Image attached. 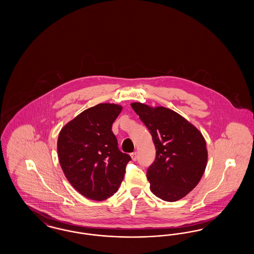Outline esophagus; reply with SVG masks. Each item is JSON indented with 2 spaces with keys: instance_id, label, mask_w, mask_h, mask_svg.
<instances>
[{
  "instance_id": "34e87169",
  "label": "esophagus",
  "mask_w": 254,
  "mask_h": 254,
  "mask_svg": "<svg viewBox=\"0 0 254 254\" xmlns=\"http://www.w3.org/2000/svg\"><path fill=\"white\" fill-rule=\"evenodd\" d=\"M130 156L132 158L133 161H136V160H137V153H136V152H132V153L130 154Z\"/></svg>"
}]
</instances>
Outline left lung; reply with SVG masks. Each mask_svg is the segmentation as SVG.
I'll return each instance as SVG.
<instances>
[{
	"label": "left lung",
	"mask_w": 254,
	"mask_h": 254,
	"mask_svg": "<svg viewBox=\"0 0 254 254\" xmlns=\"http://www.w3.org/2000/svg\"><path fill=\"white\" fill-rule=\"evenodd\" d=\"M152 136L156 158L146 171L150 190L167 202L190 193L205 172L207 149L205 138L180 114L164 108L132 103Z\"/></svg>",
	"instance_id": "obj_1"
}]
</instances>
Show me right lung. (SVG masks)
Listing matches in <instances>:
<instances>
[{
    "instance_id": "add662e5",
    "label": "right lung",
    "mask_w": 254,
    "mask_h": 254,
    "mask_svg": "<svg viewBox=\"0 0 254 254\" xmlns=\"http://www.w3.org/2000/svg\"><path fill=\"white\" fill-rule=\"evenodd\" d=\"M122 109L116 104H99L84 110L59 133L62 169L73 188L88 199L102 201L115 193L131 160L119 150L111 130Z\"/></svg>"
}]
</instances>
